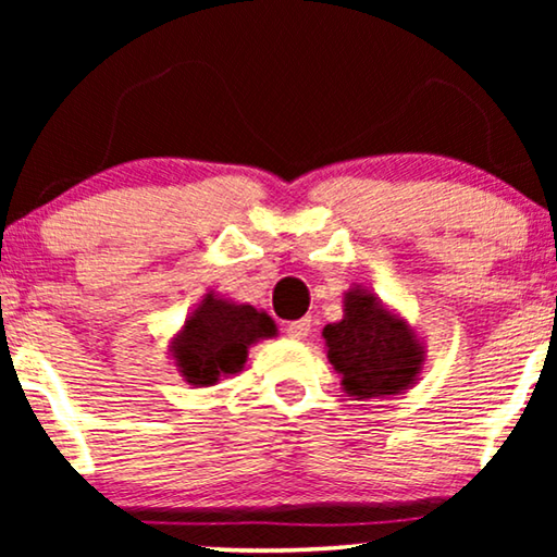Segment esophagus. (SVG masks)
I'll return each instance as SVG.
<instances>
[{"mask_svg": "<svg viewBox=\"0 0 557 557\" xmlns=\"http://www.w3.org/2000/svg\"><path fill=\"white\" fill-rule=\"evenodd\" d=\"M311 332V319H296V322L286 324V337L292 339H307Z\"/></svg>", "mask_w": 557, "mask_h": 557, "instance_id": "obj_1", "label": "esophagus"}]
</instances>
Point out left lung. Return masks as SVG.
<instances>
[{
    "label": "left lung",
    "mask_w": 557,
    "mask_h": 557,
    "mask_svg": "<svg viewBox=\"0 0 557 557\" xmlns=\"http://www.w3.org/2000/svg\"><path fill=\"white\" fill-rule=\"evenodd\" d=\"M342 307L339 322L322 330L342 391L355 400H370L413 387L425 364V345L408 319L364 286L347 288Z\"/></svg>",
    "instance_id": "1"
}]
</instances>
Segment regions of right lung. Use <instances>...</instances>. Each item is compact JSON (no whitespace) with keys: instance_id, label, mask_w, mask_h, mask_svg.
<instances>
[{"instance_id":"add662e5","label":"right lung","mask_w":557,"mask_h":557,"mask_svg":"<svg viewBox=\"0 0 557 557\" xmlns=\"http://www.w3.org/2000/svg\"><path fill=\"white\" fill-rule=\"evenodd\" d=\"M278 334L265 311L208 292L170 339L180 377L195 387L215 385L246 368L248 349Z\"/></svg>"}]
</instances>
